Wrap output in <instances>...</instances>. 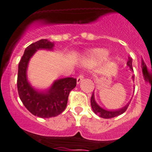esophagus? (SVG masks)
Masks as SVG:
<instances>
[{
  "label": "esophagus",
  "mask_w": 152,
  "mask_h": 152,
  "mask_svg": "<svg viewBox=\"0 0 152 152\" xmlns=\"http://www.w3.org/2000/svg\"><path fill=\"white\" fill-rule=\"evenodd\" d=\"M83 78H84V75H79L78 77H77V84H79V83H80V81L83 80Z\"/></svg>",
  "instance_id": "esophagus-1"
}]
</instances>
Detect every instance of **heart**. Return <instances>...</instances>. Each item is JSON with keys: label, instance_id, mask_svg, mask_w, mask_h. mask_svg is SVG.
Returning <instances> with one entry per match:
<instances>
[{"label": "heart", "instance_id": "1", "mask_svg": "<svg viewBox=\"0 0 152 152\" xmlns=\"http://www.w3.org/2000/svg\"><path fill=\"white\" fill-rule=\"evenodd\" d=\"M107 54V51H105L104 49H95L90 51L88 52V56L90 58H93V59H100V58H103L105 57Z\"/></svg>", "mask_w": 152, "mask_h": 152}]
</instances>
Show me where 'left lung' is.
<instances>
[{
  "instance_id": "left-lung-1",
  "label": "left lung",
  "mask_w": 152,
  "mask_h": 152,
  "mask_svg": "<svg viewBox=\"0 0 152 152\" xmlns=\"http://www.w3.org/2000/svg\"><path fill=\"white\" fill-rule=\"evenodd\" d=\"M127 65L129 67L130 70L132 72V71H133V68H132V58L129 57L128 61H127ZM132 80H134L135 76L133 75V76L132 77ZM129 103H127V104H126L125 107H123V108L119 109V110H105V109L100 107V106L98 105L97 103H96V100H95L94 94V93H93V94L92 96H91V107H92L93 111L94 112V113L97 114L98 116H100V117L104 118V119H110V118L116 117V116H119V115L123 114V113L126 112V110H127Z\"/></svg>"
}]
</instances>
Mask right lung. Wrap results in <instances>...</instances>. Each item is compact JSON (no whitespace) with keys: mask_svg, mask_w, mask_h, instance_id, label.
Masks as SVG:
<instances>
[{"mask_svg":"<svg viewBox=\"0 0 152 152\" xmlns=\"http://www.w3.org/2000/svg\"><path fill=\"white\" fill-rule=\"evenodd\" d=\"M54 43L48 39H40L25 49L18 65L17 90L19 96L28 110L34 116L41 118L57 116L64 110L70 91L76 87L77 80L64 77L55 80L46 91H38L30 85L27 80L28 63L39 49L52 50Z\"/></svg>","mask_w":152,"mask_h":152,"instance_id":"add662e5","label":"right lung"}]
</instances>
